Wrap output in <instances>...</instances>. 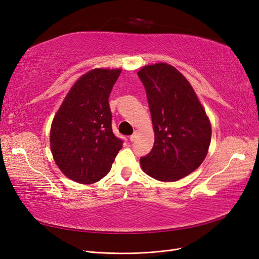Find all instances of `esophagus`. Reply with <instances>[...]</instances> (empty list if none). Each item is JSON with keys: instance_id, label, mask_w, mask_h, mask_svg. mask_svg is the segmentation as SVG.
Wrapping results in <instances>:
<instances>
[{"instance_id": "1", "label": "esophagus", "mask_w": 259, "mask_h": 259, "mask_svg": "<svg viewBox=\"0 0 259 259\" xmlns=\"http://www.w3.org/2000/svg\"><path fill=\"white\" fill-rule=\"evenodd\" d=\"M137 137H138V132L136 131V132H134V134H133V135L130 137V140L133 143V142H135V140L137 139Z\"/></svg>"}]
</instances>
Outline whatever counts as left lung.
<instances>
[{"label":"left lung","mask_w":259,"mask_h":259,"mask_svg":"<svg viewBox=\"0 0 259 259\" xmlns=\"http://www.w3.org/2000/svg\"><path fill=\"white\" fill-rule=\"evenodd\" d=\"M150 109L154 144L140 159L147 175L171 183L191 174L204 161L211 126L204 107L183 73L165 62L138 71Z\"/></svg>","instance_id":"left-lung-1"}]
</instances>
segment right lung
I'll list each match as a JSON object with an SVG mask.
<instances>
[{
  "instance_id": "1",
  "label": "right lung",
  "mask_w": 259,
  "mask_h": 259,
  "mask_svg": "<svg viewBox=\"0 0 259 259\" xmlns=\"http://www.w3.org/2000/svg\"><path fill=\"white\" fill-rule=\"evenodd\" d=\"M122 69L96 68L72 85L55 114L50 134L53 158L66 177L99 182L123 147L112 132L109 95Z\"/></svg>"
}]
</instances>
